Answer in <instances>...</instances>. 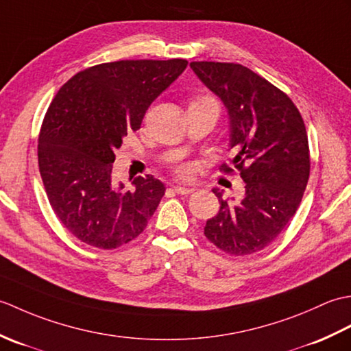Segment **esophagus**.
Wrapping results in <instances>:
<instances>
[{
  "mask_svg": "<svg viewBox=\"0 0 351 351\" xmlns=\"http://www.w3.org/2000/svg\"><path fill=\"white\" fill-rule=\"evenodd\" d=\"M171 190L178 193V195H190V193L195 191V189H193V187H182V185H175V187Z\"/></svg>",
  "mask_w": 351,
  "mask_h": 351,
  "instance_id": "1",
  "label": "esophagus"
}]
</instances>
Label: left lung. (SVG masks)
I'll return each instance as SVG.
<instances>
[{"label":"left lung","mask_w":351,"mask_h":351,"mask_svg":"<svg viewBox=\"0 0 351 351\" xmlns=\"http://www.w3.org/2000/svg\"><path fill=\"white\" fill-rule=\"evenodd\" d=\"M193 72L225 104L229 114L230 164L245 182L240 199L219 197L220 211L204 234L232 256L265 249L287 228L309 180L306 128L289 96L238 63L193 62ZM221 170L234 169L223 164Z\"/></svg>","instance_id":"8db88e82"}]
</instances>
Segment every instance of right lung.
Segmentation results:
<instances>
[{"mask_svg": "<svg viewBox=\"0 0 351 351\" xmlns=\"http://www.w3.org/2000/svg\"><path fill=\"white\" fill-rule=\"evenodd\" d=\"M187 64L182 58L96 64L52 99L39 134V170L52 210L80 241L110 250L145 230L166 187L152 175L134 178L132 190L116 184L114 151Z\"/></svg>", "mask_w": 351, "mask_h": 351, "instance_id": "1", "label": "right lung"}]
</instances>
